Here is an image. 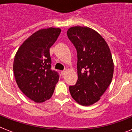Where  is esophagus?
I'll use <instances>...</instances> for the list:
<instances>
[{"label":"esophagus","mask_w":132,"mask_h":132,"mask_svg":"<svg viewBox=\"0 0 132 132\" xmlns=\"http://www.w3.org/2000/svg\"><path fill=\"white\" fill-rule=\"evenodd\" d=\"M66 70H62V72H61V73H62V75H64L66 74Z\"/></svg>","instance_id":"obj_1"}]
</instances>
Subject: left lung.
I'll return each instance as SVG.
<instances>
[{
	"instance_id": "1",
	"label": "left lung",
	"mask_w": 132,
	"mask_h": 132,
	"mask_svg": "<svg viewBox=\"0 0 132 132\" xmlns=\"http://www.w3.org/2000/svg\"><path fill=\"white\" fill-rule=\"evenodd\" d=\"M67 36L77 52L78 79L69 87L70 93L79 104L91 105L100 99L112 80L110 49L102 36L88 27H70Z\"/></svg>"
}]
</instances>
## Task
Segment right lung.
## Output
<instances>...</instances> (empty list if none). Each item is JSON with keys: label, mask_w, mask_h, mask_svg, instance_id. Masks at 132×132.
I'll return each mask as SVG.
<instances>
[{"label": "right lung", "mask_w": 132, "mask_h": 132, "mask_svg": "<svg viewBox=\"0 0 132 132\" xmlns=\"http://www.w3.org/2000/svg\"><path fill=\"white\" fill-rule=\"evenodd\" d=\"M61 33L60 28L42 29L29 36L15 53L13 70L18 88L36 103L48 100L59 75L51 70L49 48Z\"/></svg>", "instance_id": "right-lung-1"}]
</instances>
